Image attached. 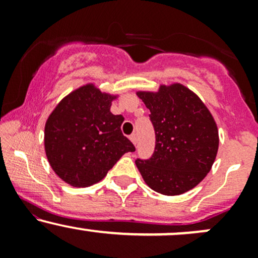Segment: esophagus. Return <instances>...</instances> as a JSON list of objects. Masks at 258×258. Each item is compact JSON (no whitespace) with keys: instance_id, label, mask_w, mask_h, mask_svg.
<instances>
[{"instance_id":"1","label":"esophagus","mask_w":258,"mask_h":258,"mask_svg":"<svg viewBox=\"0 0 258 258\" xmlns=\"http://www.w3.org/2000/svg\"><path fill=\"white\" fill-rule=\"evenodd\" d=\"M130 139H131V142L133 144H137V136H136V133H132L131 136H130Z\"/></svg>"}]
</instances>
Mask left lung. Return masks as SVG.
I'll list each match as a JSON object with an SVG mask.
<instances>
[{
    "label": "left lung",
    "instance_id": "1",
    "mask_svg": "<svg viewBox=\"0 0 258 258\" xmlns=\"http://www.w3.org/2000/svg\"><path fill=\"white\" fill-rule=\"evenodd\" d=\"M150 110L155 150L148 160H136L144 182L160 194L179 195L206 177L218 150L214 116L193 91L180 84L160 85L158 92L138 91Z\"/></svg>",
    "mask_w": 258,
    "mask_h": 258
}]
</instances>
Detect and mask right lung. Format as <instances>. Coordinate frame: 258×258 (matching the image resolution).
<instances>
[{"mask_svg":"<svg viewBox=\"0 0 258 258\" xmlns=\"http://www.w3.org/2000/svg\"><path fill=\"white\" fill-rule=\"evenodd\" d=\"M117 96L87 84L64 97L44 126V152L55 174L85 188L102 180L125 153L136 148L121 132L122 115L110 111Z\"/></svg>","mask_w":258,"mask_h":258,"instance_id":"add662e5","label":"right lung"}]
</instances>
